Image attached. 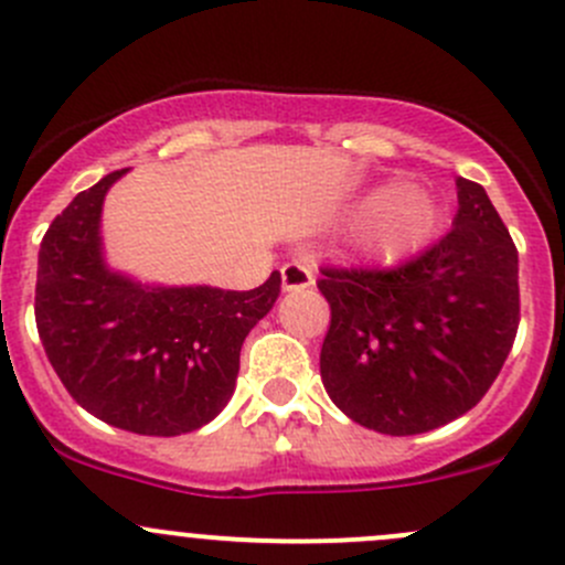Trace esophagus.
Segmentation results:
<instances>
[{"label": "esophagus", "instance_id": "1", "mask_svg": "<svg viewBox=\"0 0 565 565\" xmlns=\"http://www.w3.org/2000/svg\"><path fill=\"white\" fill-rule=\"evenodd\" d=\"M281 287L284 292H300V289L315 287V273L303 262H287L281 267Z\"/></svg>", "mask_w": 565, "mask_h": 565}]
</instances>
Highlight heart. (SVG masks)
Listing matches in <instances>:
<instances>
[{
    "mask_svg": "<svg viewBox=\"0 0 565 565\" xmlns=\"http://www.w3.org/2000/svg\"><path fill=\"white\" fill-rule=\"evenodd\" d=\"M366 215L352 246L369 262H396L429 241L437 224V202L420 185H383L363 196Z\"/></svg>",
    "mask_w": 565,
    "mask_h": 565,
    "instance_id": "b5f03b06",
    "label": "heart"
}]
</instances>
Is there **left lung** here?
Returning a JSON list of instances; mask_svg holds the SVG:
<instances>
[{"mask_svg": "<svg viewBox=\"0 0 565 565\" xmlns=\"http://www.w3.org/2000/svg\"><path fill=\"white\" fill-rule=\"evenodd\" d=\"M451 232L391 270H322L319 374L335 407L380 435H420L476 407L520 324V256L478 182L457 177Z\"/></svg>", "mask_w": 565, "mask_h": 565, "instance_id": "obj_1", "label": "left lung"}]
</instances>
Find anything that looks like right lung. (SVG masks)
<instances>
[{"instance_id": "1", "label": "right lung", "mask_w": 565, "mask_h": 565, "mask_svg": "<svg viewBox=\"0 0 565 565\" xmlns=\"http://www.w3.org/2000/svg\"><path fill=\"white\" fill-rule=\"evenodd\" d=\"M128 169L106 174L51 221L38 254L35 319L56 377L117 429H202L235 393L241 347L281 292L273 270L248 292L139 281L108 265L100 215Z\"/></svg>"}]
</instances>
